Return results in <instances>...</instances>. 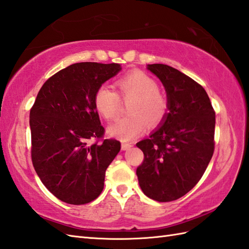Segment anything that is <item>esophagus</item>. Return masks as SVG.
<instances>
[{
    "label": "esophagus",
    "instance_id": "34e87169",
    "mask_svg": "<svg viewBox=\"0 0 249 249\" xmlns=\"http://www.w3.org/2000/svg\"><path fill=\"white\" fill-rule=\"evenodd\" d=\"M131 146H132L131 143H125V142L122 143V149H123V151H127V149H129Z\"/></svg>",
    "mask_w": 249,
    "mask_h": 249
}]
</instances>
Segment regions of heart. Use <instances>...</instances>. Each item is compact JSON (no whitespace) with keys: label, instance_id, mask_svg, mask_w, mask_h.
Segmentation results:
<instances>
[{"label":"heart","instance_id":"obj_1","mask_svg":"<svg viewBox=\"0 0 249 249\" xmlns=\"http://www.w3.org/2000/svg\"><path fill=\"white\" fill-rule=\"evenodd\" d=\"M115 86L121 97L131 100L127 106V117L108 127V134L120 140L128 141L145 130L147 122L157 125L167 112L166 96L158 88L156 80L142 71H132L120 77ZM95 110L104 119L113 120L120 112V97L110 86L101 85L93 96Z\"/></svg>","mask_w":249,"mask_h":249}]
</instances>
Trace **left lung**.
<instances>
[{
	"instance_id": "1",
	"label": "left lung",
	"mask_w": 249,
	"mask_h": 249,
	"mask_svg": "<svg viewBox=\"0 0 249 249\" xmlns=\"http://www.w3.org/2000/svg\"><path fill=\"white\" fill-rule=\"evenodd\" d=\"M147 69L164 86L169 112L137 143L144 154L137 176L147 197L165 203L186 195L204 175L214 152L215 112L206 90L186 74L161 63Z\"/></svg>"
}]
</instances>
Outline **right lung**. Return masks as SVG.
Returning a JSON list of instances; mask_svg holds the SVG:
<instances>
[{
    "label": "right lung",
    "instance_id": "add662e5",
    "mask_svg": "<svg viewBox=\"0 0 249 249\" xmlns=\"http://www.w3.org/2000/svg\"><path fill=\"white\" fill-rule=\"evenodd\" d=\"M120 71L119 63H74L46 80L31 109L35 171L67 204L98 197L107 167L121 149L120 141L103 139L105 129L93 104L95 90Z\"/></svg>",
    "mask_w": 249,
    "mask_h": 249
}]
</instances>
